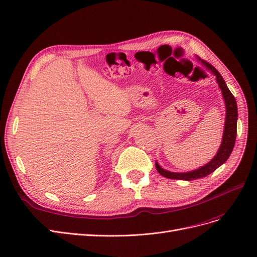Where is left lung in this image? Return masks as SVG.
Here are the masks:
<instances>
[{
	"label": "left lung",
	"mask_w": 257,
	"mask_h": 257,
	"mask_svg": "<svg viewBox=\"0 0 257 257\" xmlns=\"http://www.w3.org/2000/svg\"><path fill=\"white\" fill-rule=\"evenodd\" d=\"M203 63L216 77V81L219 83L220 89L222 90L225 105H226V118H225L223 141L216 155L208 163V164L196 170H193V172H190V173H170L165 169L161 168V166L158 164V163H155V168H157L159 174L165 178L178 179V180H188V181L205 178L206 176L213 173L217 167L223 164V163L226 162V160L229 158L232 149H234L236 136H237V119H238V109H237V103H236L235 96L231 94V92L227 88V85L225 83L223 77L219 72L216 71V68H214L211 64L208 63L207 61L203 60Z\"/></svg>",
	"instance_id": "left-lung-1"
}]
</instances>
